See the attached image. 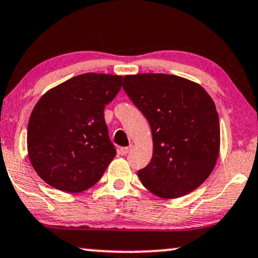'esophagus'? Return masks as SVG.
<instances>
[{
	"mask_svg": "<svg viewBox=\"0 0 258 258\" xmlns=\"http://www.w3.org/2000/svg\"><path fill=\"white\" fill-rule=\"evenodd\" d=\"M132 144L131 145H128V147H125V148H120V150H119V153L121 154V155H126V154H128L130 151L132 150Z\"/></svg>",
	"mask_w": 258,
	"mask_h": 258,
	"instance_id": "1",
	"label": "esophagus"
}]
</instances>
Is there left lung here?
<instances>
[{"label": "left lung", "mask_w": 258, "mask_h": 258, "mask_svg": "<svg viewBox=\"0 0 258 258\" xmlns=\"http://www.w3.org/2000/svg\"><path fill=\"white\" fill-rule=\"evenodd\" d=\"M122 86L153 135V157L138 170L142 184L167 200L196 190L219 157L220 123L212 97L200 84L172 74L125 76Z\"/></svg>", "instance_id": "8db88e82"}]
</instances>
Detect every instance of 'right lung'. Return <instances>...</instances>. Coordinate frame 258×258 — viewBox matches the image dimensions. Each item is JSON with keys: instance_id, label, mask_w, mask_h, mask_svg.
Listing matches in <instances>:
<instances>
[{"instance_id": "obj_1", "label": "right lung", "mask_w": 258, "mask_h": 258, "mask_svg": "<svg viewBox=\"0 0 258 258\" xmlns=\"http://www.w3.org/2000/svg\"><path fill=\"white\" fill-rule=\"evenodd\" d=\"M121 80L113 74H80L39 98L27 126V151L46 184L78 194L102 178L116 155L104 107L120 91Z\"/></svg>"}]
</instances>
